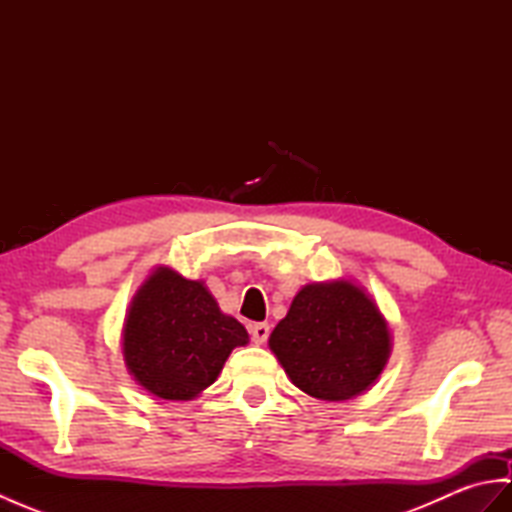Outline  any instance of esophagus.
<instances>
[{
	"label": "esophagus",
	"mask_w": 512,
	"mask_h": 512,
	"mask_svg": "<svg viewBox=\"0 0 512 512\" xmlns=\"http://www.w3.org/2000/svg\"><path fill=\"white\" fill-rule=\"evenodd\" d=\"M268 334H270V325L268 323H253V325H250V336H253V341L257 345L266 343Z\"/></svg>",
	"instance_id": "1"
}]
</instances>
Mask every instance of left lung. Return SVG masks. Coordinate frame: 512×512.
Returning <instances> with one entry per match:
<instances>
[{
  "label": "left lung",
  "mask_w": 512,
  "mask_h": 512,
  "mask_svg": "<svg viewBox=\"0 0 512 512\" xmlns=\"http://www.w3.org/2000/svg\"><path fill=\"white\" fill-rule=\"evenodd\" d=\"M292 385L319 400H350L376 383L391 334L374 299L350 279L303 286L268 339Z\"/></svg>",
  "instance_id": "1"
}]
</instances>
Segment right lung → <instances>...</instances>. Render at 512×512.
Wrapping results in <instances>:
<instances>
[{
  "instance_id": "right-lung-1",
  "label": "right lung",
  "mask_w": 512,
  "mask_h": 512,
  "mask_svg": "<svg viewBox=\"0 0 512 512\" xmlns=\"http://www.w3.org/2000/svg\"><path fill=\"white\" fill-rule=\"evenodd\" d=\"M248 332L217 306L204 281L160 266L138 288L123 325V356L136 383L162 400H191L215 383Z\"/></svg>"
}]
</instances>
